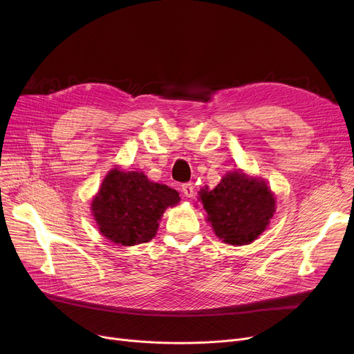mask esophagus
Segmentation results:
<instances>
[{
    "instance_id": "esophagus-1",
    "label": "esophagus",
    "mask_w": 354,
    "mask_h": 354,
    "mask_svg": "<svg viewBox=\"0 0 354 354\" xmlns=\"http://www.w3.org/2000/svg\"><path fill=\"white\" fill-rule=\"evenodd\" d=\"M182 192H183V195L187 196V198H192L194 195H195V187H194V183H183L182 185Z\"/></svg>"
}]
</instances>
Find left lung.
Wrapping results in <instances>:
<instances>
[{"mask_svg":"<svg viewBox=\"0 0 354 354\" xmlns=\"http://www.w3.org/2000/svg\"><path fill=\"white\" fill-rule=\"evenodd\" d=\"M199 199L214 232L231 245H247L261 235L275 212V199L261 178L228 172L216 187L201 189Z\"/></svg>","mask_w":354,"mask_h":354,"instance_id":"1","label":"left lung"}]
</instances>
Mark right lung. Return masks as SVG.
Instances as JSON below:
<instances>
[{"mask_svg":"<svg viewBox=\"0 0 354 354\" xmlns=\"http://www.w3.org/2000/svg\"><path fill=\"white\" fill-rule=\"evenodd\" d=\"M179 194L151 182L143 172L111 169L93 198L91 211L99 231L119 247L149 243L166 208L178 205Z\"/></svg>","mask_w":354,"mask_h":354,"instance_id":"add662e5","label":"right lung"}]
</instances>
